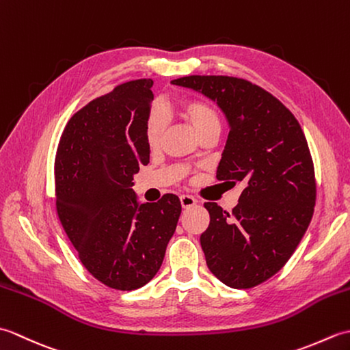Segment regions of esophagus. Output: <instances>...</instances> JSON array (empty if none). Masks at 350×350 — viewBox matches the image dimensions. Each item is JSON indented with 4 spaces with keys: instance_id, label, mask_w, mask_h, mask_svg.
Returning a JSON list of instances; mask_svg holds the SVG:
<instances>
[{
    "instance_id": "34e87169",
    "label": "esophagus",
    "mask_w": 350,
    "mask_h": 350,
    "mask_svg": "<svg viewBox=\"0 0 350 350\" xmlns=\"http://www.w3.org/2000/svg\"><path fill=\"white\" fill-rule=\"evenodd\" d=\"M180 203H182V207H183V209H188V207H192V206H194L197 202H196V198L192 197V196L183 194V196H180Z\"/></svg>"
}]
</instances>
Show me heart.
<instances>
[{
    "instance_id": "obj_1",
    "label": "heart",
    "mask_w": 350,
    "mask_h": 350,
    "mask_svg": "<svg viewBox=\"0 0 350 350\" xmlns=\"http://www.w3.org/2000/svg\"><path fill=\"white\" fill-rule=\"evenodd\" d=\"M180 114L187 118L192 129L196 131L198 137L204 133H219L221 131V117L218 111L209 103L196 99H187L179 102ZM165 122L158 109H153L147 117L146 122V141L148 147H158L161 143V137Z\"/></svg>"
}]
</instances>
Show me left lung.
Segmentation results:
<instances>
[{
    "mask_svg": "<svg viewBox=\"0 0 350 350\" xmlns=\"http://www.w3.org/2000/svg\"><path fill=\"white\" fill-rule=\"evenodd\" d=\"M171 84L204 94L227 118L217 177L243 189L232 213L204 203L211 222L200 243L219 281L254 287L287 263L313 217L316 180L306 135L277 98L247 79L191 75Z\"/></svg>",
    "mask_w": 350,
    "mask_h": 350,
    "instance_id": "left-lung-1",
    "label": "left lung"
}]
</instances>
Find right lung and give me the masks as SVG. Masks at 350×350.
I'll return each mask as SVG.
<instances>
[{
    "instance_id": "1",
    "label": "right lung",
    "mask_w": 350,
    "mask_h": 350,
    "mask_svg": "<svg viewBox=\"0 0 350 350\" xmlns=\"http://www.w3.org/2000/svg\"><path fill=\"white\" fill-rule=\"evenodd\" d=\"M152 79L117 85L73 116L55 156L57 213L85 269L117 290L150 281L182 206L174 194L138 203L133 174L150 159Z\"/></svg>"
}]
</instances>
